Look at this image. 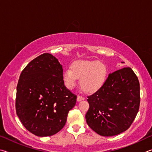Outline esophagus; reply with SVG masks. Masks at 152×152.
Wrapping results in <instances>:
<instances>
[{"label":"esophagus","mask_w":152,"mask_h":152,"mask_svg":"<svg viewBox=\"0 0 152 152\" xmlns=\"http://www.w3.org/2000/svg\"><path fill=\"white\" fill-rule=\"evenodd\" d=\"M85 99V97H82L81 95H78L77 96V102H81V101Z\"/></svg>","instance_id":"1"}]
</instances>
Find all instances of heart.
<instances>
[{"label": "heart", "mask_w": 152, "mask_h": 152, "mask_svg": "<svg viewBox=\"0 0 152 152\" xmlns=\"http://www.w3.org/2000/svg\"><path fill=\"white\" fill-rule=\"evenodd\" d=\"M107 75V66L99 61H77L62 74L66 87L72 89L79 80L81 88L87 94H94L103 86Z\"/></svg>", "instance_id": "b5f03b06"}]
</instances>
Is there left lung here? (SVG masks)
I'll list each match as a JSON object with an SVG mask.
<instances>
[{
    "label": "left lung",
    "instance_id": "1",
    "mask_svg": "<svg viewBox=\"0 0 152 152\" xmlns=\"http://www.w3.org/2000/svg\"><path fill=\"white\" fill-rule=\"evenodd\" d=\"M88 126L102 136H113L129 128L140 108V87L136 75L124 67L109 75L103 86L87 96Z\"/></svg>",
    "mask_w": 152,
    "mask_h": 152
}]
</instances>
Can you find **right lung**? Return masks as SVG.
Wrapping results in <instances>:
<instances>
[{
  "label": "right lung",
  "instance_id": "1",
  "mask_svg": "<svg viewBox=\"0 0 152 152\" xmlns=\"http://www.w3.org/2000/svg\"><path fill=\"white\" fill-rule=\"evenodd\" d=\"M62 65L43 53L21 72L17 87L16 112L24 127L39 137L50 136L65 126L77 95L64 85Z\"/></svg>",
  "mask_w": 152,
  "mask_h": 152
}]
</instances>
